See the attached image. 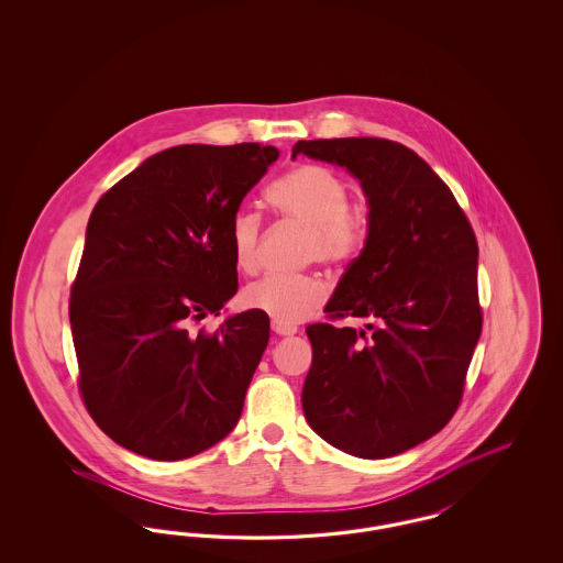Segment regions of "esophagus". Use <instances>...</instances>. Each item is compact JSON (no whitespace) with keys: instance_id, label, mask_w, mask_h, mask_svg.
Instances as JSON below:
<instances>
[{"instance_id":"esophagus-1","label":"esophagus","mask_w":563,"mask_h":563,"mask_svg":"<svg viewBox=\"0 0 563 563\" xmlns=\"http://www.w3.org/2000/svg\"><path fill=\"white\" fill-rule=\"evenodd\" d=\"M272 331H274L276 335H295V333H297V327L291 324V322L272 321Z\"/></svg>"}]
</instances>
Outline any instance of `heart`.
<instances>
[{"instance_id": "heart-1", "label": "heart", "mask_w": 563, "mask_h": 563, "mask_svg": "<svg viewBox=\"0 0 563 563\" xmlns=\"http://www.w3.org/2000/svg\"><path fill=\"white\" fill-rule=\"evenodd\" d=\"M346 179L329 166L301 164L274 181L268 202L274 211L306 228L303 260L340 266L352 260L367 241L372 211L365 200H350ZM262 219L239 209L230 223V249L241 272L257 268ZM324 297V287L312 276L268 274L251 283L241 295L242 306L272 321L297 322L310 317Z\"/></svg>"}]
</instances>
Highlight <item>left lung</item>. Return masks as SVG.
Segmentation results:
<instances>
[{"mask_svg": "<svg viewBox=\"0 0 563 563\" xmlns=\"http://www.w3.org/2000/svg\"><path fill=\"white\" fill-rule=\"evenodd\" d=\"M297 154L346 166L372 211L365 249L324 308L331 321L369 324L306 329V420L346 454H401L443 429L462 401L483 322L475 232L452 189L397 141H297Z\"/></svg>", "mask_w": 563, "mask_h": 563, "instance_id": "left-lung-1", "label": "left lung"}]
</instances>
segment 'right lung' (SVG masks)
Wrapping results in <instances>:
<instances>
[{
	"instance_id": "right-lung-1",
	"label": "right lung",
	"mask_w": 563,
	"mask_h": 563,
	"mask_svg": "<svg viewBox=\"0 0 563 563\" xmlns=\"http://www.w3.org/2000/svg\"><path fill=\"white\" fill-rule=\"evenodd\" d=\"M278 150L260 143L177 145L108 189L86 228L69 321L81 401L118 445L184 460L236 427L268 346L249 310L214 331L239 291L230 223Z\"/></svg>"
}]
</instances>
